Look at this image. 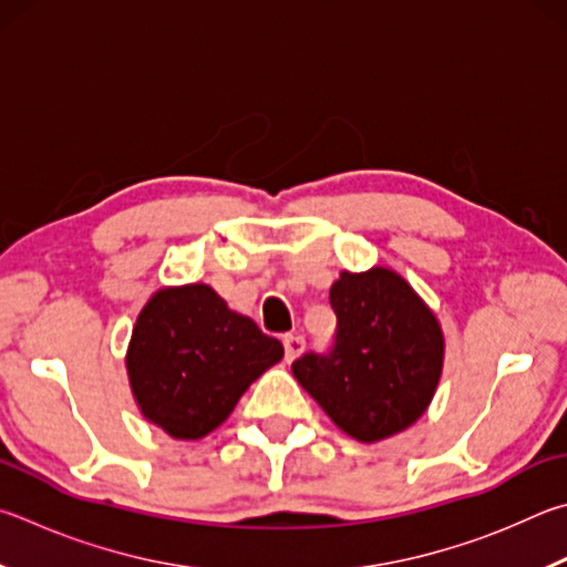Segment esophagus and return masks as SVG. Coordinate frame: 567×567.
<instances>
[{"label":"esophagus","instance_id":"obj_1","mask_svg":"<svg viewBox=\"0 0 567 567\" xmlns=\"http://www.w3.org/2000/svg\"><path fill=\"white\" fill-rule=\"evenodd\" d=\"M282 344H285V359H287V362H292V359H297V357L302 354L305 339L300 334H285L282 337Z\"/></svg>","mask_w":567,"mask_h":567}]
</instances>
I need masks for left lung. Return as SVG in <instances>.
Returning <instances> with one entry per match:
<instances>
[{"instance_id":"8db88e82","label":"left lung","mask_w":567,"mask_h":567,"mask_svg":"<svg viewBox=\"0 0 567 567\" xmlns=\"http://www.w3.org/2000/svg\"><path fill=\"white\" fill-rule=\"evenodd\" d=\"M337 342L305 354L292 374L334 424L362 444L424 416L444 372V332L431 307L391 267L339 272L329 290Z\"/></svg>"}]
</instances>
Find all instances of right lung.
Instances as JSON below:
<instances>
[{
    "label": "right lung",
    "instance_id": "obj_1",
    "mask_svg": "<svg viewBox=\"0 0 567 567\" xmlns=\"http://www.w3.org/2000/svg\"><path fill=\"white\" fill-rule=\"evenodd\" d=\"M275 337L210 285L161 287L133 324L126 372L141 416L181 441L208 436L282 359Z\"/></svg>",
    "mask_w": 567,
    "mask_h": 567
}]
</instances>
